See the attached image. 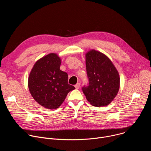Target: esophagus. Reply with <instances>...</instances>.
Wrapping results in <instances>:
<instances>
[{"instance_id":"34e87169","label":"esophagus","mask_w":151,"mask_h":151,"mask_svg":"<svg viewBox=\"0 0 151 151\" xmlns=\"http://www.w3.org/2000/svg\"><path fill=\"white\" fill-rule=\"evenodd\" d=\"M75 88H76V89H79V88H80V83H76V85H75Z\"/></svg>"}]
</instances>
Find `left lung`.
I'll return each mask as SVG.
<instances>
[{
  "mask_svg": "<svg viewBox=\"0 0 151 151\" xmlns=\"http://www.w3.org/2000/svg\"><path fill=\"white\" fill-rule=\"evenodd\" d=\"M85 58L89 83L82 88V91L93 106L108 105L119 91V73L110 59L100 52L91 50Z\"/></svg>",
  "mask_w": 151,
  "mask_h": 151,
  "instance_id": "1",
  "label": "left lung"
}]
</instances>
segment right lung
<instances>
[{
  "mask_svg": "<svg viewBox=\"0 0 151 151\" xmlns=\"http://www.w3.org/2000/svg\"><path fill=\"white\" fill-rule=\"evenodd\" d=\"M60 58L51 53L36 62L29 75L28 86L33 99L47 109H57L68 94L75 89L68 83V75L60 69Z\"/></svg>",
  "mask_w": 151,
  "mask_h": 151,
  "instance_id": "obj_1",
  "label": "right lung"
}]
</instances>
